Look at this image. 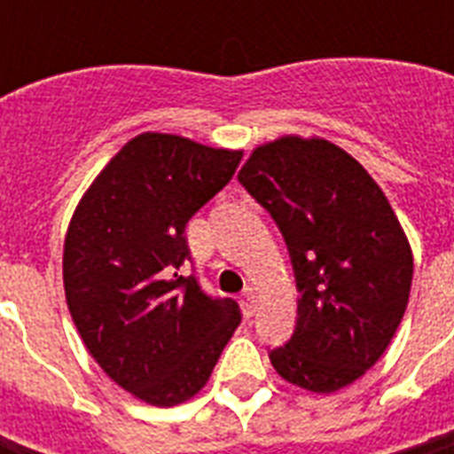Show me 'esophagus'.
I'll use <instances>...</instances> for the list:
<instances>
[{
	"mask_svg": "<svg viewBox=\"0 0 454 454\" xmlns=\"http://www.w3.org/2000/svg\"><path fill=\"white\" fill-rule=\"evenodd\" d=\"M256 303H259V299H256V290L254 287H247V290L242 292L240 294V306H242V313H245V317H252L256 313Z\"/></svg>",
	"mask_w": 454,
	"mask_h": 454,
	"instance_id": "34e87169",
	"label": "esophagus"
}]
</instances>
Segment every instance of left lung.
<instances>
[{
    "instance_id": "obj_1",
    "label": "left lung",
    "mask_w": 454,
    "mask_h": 454,
    "mask_svg": "<svg viewBox=\"0 0 454 454\" xmlns=\"http://www.w3.org/2000/svg\"><path fill=\"white\" fill-rule=\"evenodd\" d=\"M238 181L278 223L297 278L294 334L270 363L313 394L348 387L387 351L410 299L412 249L387 195L325 138L259 145Z\"/></svg>"
}]
</instances>
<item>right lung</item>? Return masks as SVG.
<instances>
[{"instance_id": "add662e5", "label": "right lung", "mask_w": 454, "mask_h": 454, "mask_svg": "<svg viewBox=\"0 0 454 454\" xmlns=\"http://www.w3.org/2000/svg\"><path fill=\"white\" fill-rule=\"evenodd\" d=\"M242 151L145 131L122 145L82 195L63 245V285L82 341L110 380L171 408L209 381L240 325L191 259L185 223L233 178Z\"/></svg>"}]
</instances>
